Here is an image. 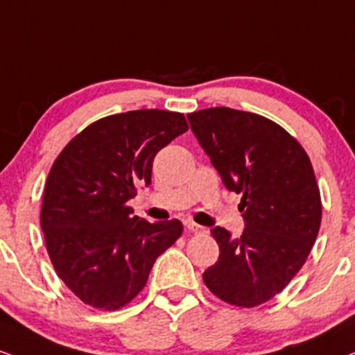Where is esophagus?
Listing matches in <instances>:
<instances>
[{"label":"esophagus","instance_id":"34e87169","mask_svg":"<svg viewBox=\"0 0 355 355\" xmlns=\"http://www.w3.org/2000/svg\"><path fill=\"white\" fill-rule=\"evenodd\" d=\"M185 225H187V228H189V232L195 233V234H203V233H207V230H205L203 226L196 225V223H193V221H187Z\"/></svg>","mask_w":355,"mask_h":355}]
</instances>
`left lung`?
<instances>
[{"instance_id": "8db88e82", "label": "left lung", "mask_w": 355, "mask_h": 355, "mask_svg": "<svg viewBox=\"0 0 355 355\" xmlns=\"http://www.w3.org/2000/svg\"><path fill=\"white\" fill-rule=\"evenodd\" d=\"M187 117L226 189L243 195L245 230L238 238L211 230L220 256L203 281L228 304L259 306L289 284L318 238L322 205L313 165L301 144L263 115L210 107Z\"/></svg>"}]
</instances>
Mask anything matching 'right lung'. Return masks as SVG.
<instances>
[{"label":"right lung","mask_w":355,"mask_h":355,"mask_svg":"<svg viewBox=\"0 0 355 355\" xmlns=\"http://www.w3.org/2000/svg\"><path fill=\"white\" fill-rule=\"evenodd\" d=\"M189 130L185 115L159 109L109 115L74 137L44 187L41 230L58 276L85 304L115 311L144 289L155 259L180 238L178 220L132 216L152 162Z\"/></svg>","instance_id":"add662e5"}]
</instances>
